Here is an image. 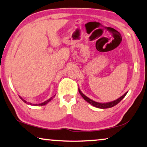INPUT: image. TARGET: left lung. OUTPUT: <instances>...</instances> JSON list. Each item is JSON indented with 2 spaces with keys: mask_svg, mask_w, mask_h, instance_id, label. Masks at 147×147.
Listing matches in <instances>:
<instances>
[{
  "mask_svg": "<svg viewBox=\"0 0 147 147\" xmlns=\"http://www.w3.org/2000/svg\"><path fill=\"white\" fill-rule=\"evenodd\" d=\"M78 90H79V93L80 94L81 96L83 97V99H84L85 101H87L88 103H89L90 105H92V106L96 107V108H101V109H105V108H112V107L116 106V105L119 104L120 101L122 100L125 97V95H127V93L128 91H127L124 94V95H123L121 97H119V98H118L117 99H116V100H114L112 101H109V102H106V103H101V102H97V101H95L93 100V99L88 98V97H86V95H84V94H83L82 93V91H81L80 89V88H78Z\"/></svg>",
  "mask_w": 147,
  "mask_h": 147,
  "instance_id": "left-lung-1",
  "label": "left lung"
}]
</instances>
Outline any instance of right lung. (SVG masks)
Returning a JSON list of instances; mask_svg holds the SVG:
<instances>
[{"label":"right lung","instance_id":"add662e5","mask_svg":"<svg viewBox=\"0 0 147 147\" xmlns=\"http://www.w3.org/2000/svg\"><path fill=\"white\" fill-rule=\"evenodd\" d=\"M20 97V98L24 102V103H26V104H28V105H30V106H44V105H46V104H48V103H49L50 102V101L52 100V99L54 98V97H55V95H54V96H52V97H50V99H48V100H46V101H43V102H42V103H40V104H32V103H30V102H28V101H26V100H25V99H24L22 97H20V96H19Z\"/></svg>","mask_w":147,"mask_h":147}]
</instances>
